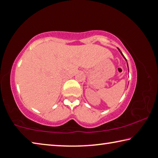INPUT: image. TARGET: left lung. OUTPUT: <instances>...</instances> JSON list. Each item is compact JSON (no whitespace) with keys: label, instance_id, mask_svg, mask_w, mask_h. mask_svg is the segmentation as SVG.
I'll use <instances>...</instances> for the list:
<instances>
[{"label":"left lung","instance_id":"left-lung-1","mask_svg":"<svg viewBox=\"0 0 158 158\" xmlns=\"http://www.w3.org/2000/svg\"><path fill=\"white\" fill-rule=\"evenodd\" d=\"M118 51H119V52H120V53H121V54L122 55V56L124 58V59H125V60H126V61H127V60H126V58H125V56H123V53H122V52H121V50H120V49H118ZM127 68H128V64H127ZM128 72H129V68H128Z\"/></svg>","mask_w":158,"mask_h":158}]
</instances>
